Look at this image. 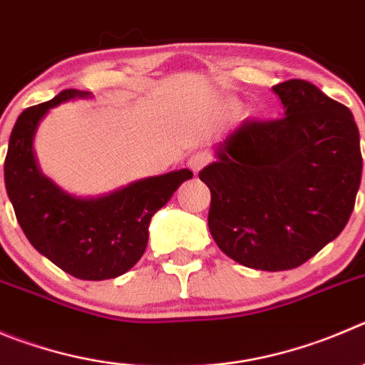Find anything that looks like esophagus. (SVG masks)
I'll return each instance as SVG.
<instances>
[{"instance_id":"obj_1","label":"esophagus","mask_w":365,"mask_h":365,"mask_svg":"<svg viewBox=\"0 0 365 365\" xmlns=\"http://www.w3.org/2000/svg\"><path fill=\"white\" fill-rule=\"evenodd\" d=\"M209 160H210V156L207 155L205 151H196V153H192V155H190L189 162H187V163H189V167L192 169L194 173H198V171H202L207 163H209Z\"/></svg>"}]
</instances>
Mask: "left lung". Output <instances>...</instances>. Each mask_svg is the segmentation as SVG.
<instances>
[{
    "instance_id": "1",
    "label": "left lung",
    "mask_w": 365,
    "mask_h": 365,
    "mask_svg": "<svg viewBox=\"0 0 365 365\" xmlns=\"http://www.w3.org/2000/svg\"><path fill=\"white\" fill-rule=\"evenodd\" d=\"M272 90L284 117L245 120L200 171L210 189L209 230L221 252L255 270H292L346 227L362 178L351 111L315 84Z\"/></svg>"
}]
</instances>
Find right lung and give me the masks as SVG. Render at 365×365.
Listing matches in <instances>:
<instances>
[{
	"label": "right lung",
	"mask_w": 365,
	"mask_h": 365,
	"mask_svg": "<svg viewBox=\"0 0 365 365\" xmlns=\"http://www.w3.org/2000/svg\"><path fill=\"white\" fill-rule=\"evenodd\" d=\"M88 91L64 90L26 108L10 133L5 187L14 212L37 252L84 281L125 274L145 252L149 223L185 180L189 169L138 180L98 198H75L43 175L34 156V135L48 110Z\"/></svg>",
	"instance_id": "obj_1"
}]
</instances>
